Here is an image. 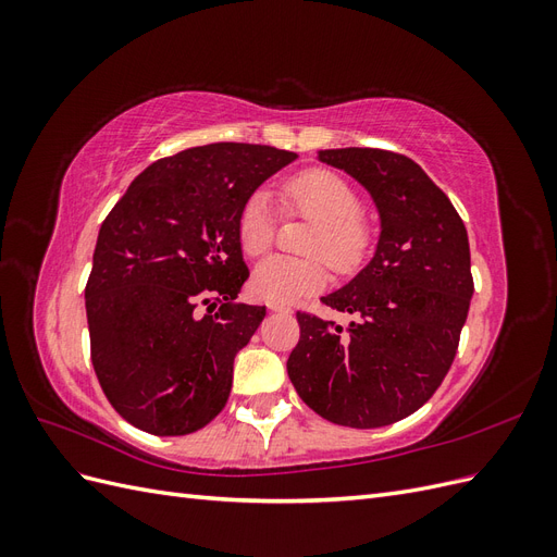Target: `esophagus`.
I'll use <instances>...</instances> for the list:
<instances>
[{
	"instance_id": "esophagus-1",
	"label": "esophagus",
	"mask_w": 557,
	"mask_h": 557,
	"mask_svg": "<svg viewBox=\"0 0 557 557\" xmlns=\"http://www.w3.org/2000/svg\"><path fill=\"white\" fill-rule=\"evenodd\" d=\"M267 307L272 309V311H278V313H288V311H290V307H288V305H278V301H269Z\"/></svg>"
}]
</instances>
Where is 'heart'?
I'll use <instances>...</instances> for the list:
<instances>
[{
    "label": "heart",
    "instance_id": "1",
    "mask_svg": "<svg viewBox=\"0 0 557 557\" xmlns=\"http://www.w3.org/2000/svg\"><path fill=\"white\" fill-rule=\"evenodd\" d=\"M285 209L313 221L307 250L311 258L290 260L272 256L262 260L250 278V288L267 301L288 305L325 288L330 278L327 264L339 274H350L360 267L369 246V225L360 215L362 199L348 181L325 170H311L290 178L281 188ZM276 215L269 193L250 195L239 215V244L246 256H262L274 242ZM318 255H323L318 259Z\"/></svg>",
    "mask_w": 557,
    "mask_h": 557
}]
</instances>
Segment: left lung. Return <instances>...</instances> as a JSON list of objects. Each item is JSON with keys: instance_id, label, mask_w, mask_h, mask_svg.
Instances as JSON below:
<instances>
[{"instance_id": "obj_1", "label": "left lung", "mask_w": 557, "mask_h": 557, "mask_svg": "<svg viewBox=\"0 0 557 557\" xmlns=\"http://www.w3.org/2000/svg\"><path fill=\"white\" fill-rule=\"evenodd\" d=\"M372 195L381 218L374 258L342 290L323 297L358 313L342 325L297 313L288 358L297 395L346 428H383L434 395L458 352L474 295L469 239L450 199L411 158L381 148L318 150Z\"/></svg>"}]
</instances>
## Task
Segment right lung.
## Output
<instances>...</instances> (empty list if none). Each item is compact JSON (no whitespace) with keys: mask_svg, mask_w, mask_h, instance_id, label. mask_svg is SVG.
Listing matches in <instances>:
<instances>
[{"mask_svg":"<svg viewBox=\"0 0 557 557\" xmlns=\"http://www.w3.org/2000/svg\"><path fill=\"white\" fill-rule=\"evenodd\" d=\"M293 160L274 146H195L146 166L107 215L86 285L90 356L134 428L181 436L223 411L234 356L267 313L234 301L248 278L239 215Z\"/></svg>","mask_w":557,"mask_h":557,"instance_id":"1","label":"right lung"}]
</instances>
